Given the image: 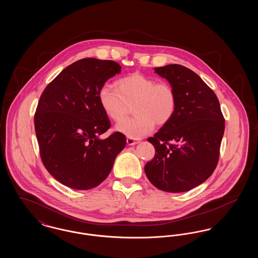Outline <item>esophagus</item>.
<instances>
[{"mask_svg":"<svg viewBox=\"0 0 258 258\" xmlns=\"http://www.w3.org/2000/svg\"><path fill=\"white\" fill-rule=\"evenodd\" d=\"M126 143H127V145H130V146H133V145H135L136 143H138L136 140H134L133 138H126Z\"/></svg>","mask_w":258,"mask_h":258,"instance_id":"esophagus-1","label":"esophagus"}]
</instances>
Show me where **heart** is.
<instances>
[{
  "instance_id": "heart-1",
  "label": "heart",
  "mask_w": 258,
  "mask_h": 258,
  "mask_svg": "<svg viewBox=\"0 0 258 258\" xmlns=\"http://www.w3.org/2000/svg\"><path fill=\"white\" fill-rule=\"evenodd\" d=\"M98 101L104 113L115 122L131 113L135 116L118 123L116 130L133 139L149 135L155 125L170 122L177 108V94L170 83L157 81L144 74L120 78L117 89L105 84L98 91Z\"/></svg>"
}]
</instances>
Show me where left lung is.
Segmentation results:
<instances>
[{"mask_svg": "<svg viewBox=\"0 0 258 258\" xmlns=\"http://www.w3.org/2000/svg\"><path fill=\"white\" fill-rule=\"evenodd\" d=\"M177 94L169 123L149 137L156 150L144 167L149 181L167 192H184L204 183L217 167L225 121L210 87L181 64L155 68Z\"/></svg>", "mask_w": 258, "mask_h": 258, "instance_id": "obj_1", "label": "left lung"}]
</instances>
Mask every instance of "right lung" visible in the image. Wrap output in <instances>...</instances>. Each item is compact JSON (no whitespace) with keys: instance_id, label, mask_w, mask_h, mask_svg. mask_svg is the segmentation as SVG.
<instances>
[{"instance_id":"add662e5","label":"right lung","mask_w":258,"mask_h":258,"mask_svg":"<svg viewBox=\"0 0 258 258\" xmlns=\"http://www.w3.org/2000/svg\"><path fill=\"white\" fill-rule=\"evenodd\" d=\"M114 61L85 58L67 67L44 89L35 114L39 154L46 170L61 184L90 189L109 175L125 136L98 135L111 126L98 91L121 73Z\"/></svg>"}]
</instances>
